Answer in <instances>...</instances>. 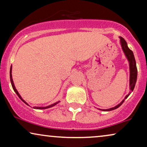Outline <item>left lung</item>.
<instances>
[{"label":"left lung","mask_w":147,"mask_h":147,"mask_svg":"<svg viewBox=\"0 0 147 147\" xmlns=\"http://www.w3.org/2000/svg\"><path fill=\"white\" fill-rule=\"evenodd\" d=\"M120 43H121V45L122 47V49L125 53V55L127 57V59L129 61V65H130V91L129 92V94H128L127 96H126L125 98L122 100V101L120 102V103L118 104V105L116 106L114 108H111L110 109H107V110H104V111H111V110H115L116 108H118V107H120V106L122 105V103H123L124 100L126 99L128 97V96L130 95V93L133 91L134 86H135L136 82V79H137V68H136V61H135V58H134L133 52H132L131 50H130L129 48L128 47L127 43L125 40H124V38H122L121 37H120Z\"/></svg>","instance_id":"left-lung-1"}]
</instances>
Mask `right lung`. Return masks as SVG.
Returning <instances> with one entry per match:
<instances>
[{"mask_svg":"<svg viewBox=\"0 0 147 147\" xmlns=\"http://www.w3.org/2000/svg\"><path fill=\"white\" fill-rule=\"evenodd\" d=\"M11 69H12V66H11V69H10V79H11V85H12V87H13V90H14V91L15 92V93L17 94V95L19 96V98L20 99H21L22 101H23L24 103H25L26 104H27V105H28V104L27 103V102H26L25 100H23V99H22V98L21 97V96L19 95V94L18 93V92H17V90H16V88H15V86H14V83H13V78H12V74H11V72H12V71H11ZM57 103H59V102H56V103H54V104H51V105H50V106H47V107H34L35 108H37V109H46V108H51V107H52V106H55V105H56V104H57Z\"/></svg>","mask_w":147,"mask_h":147,"instance_id":"1","label":"right lung"}]
</instances>
